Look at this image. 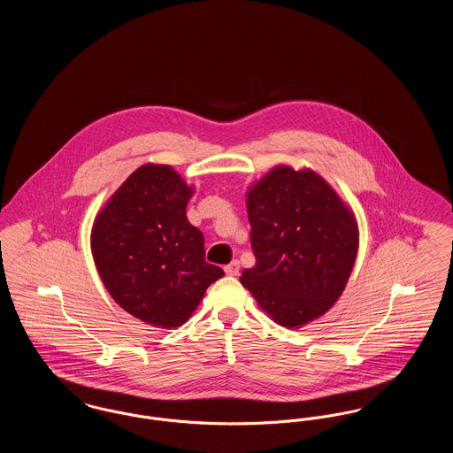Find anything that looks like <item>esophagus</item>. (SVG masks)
Returning <instances> with one entry per match:
<instances>
[{"instance_id": "34e87169", "label": "esophagus", "mask_w": 453, "mask_h": 453, "mask_svg": "<svg viewBox=\"0 0 453 453\" xmlns=\"http://www.w3.org/2000/svg\"><path fill=\"white\" fill-rule=\"evenodd\" d=\"M224 270H226V273H227V275H231V277H236L237 273H239V261L234 259L233 263L226 265V266H224Z\"/></svg>"}]
</instances>
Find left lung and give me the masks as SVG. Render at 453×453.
Listing matches in <instances>:
<instances>
[{"label": "left lung", "mask_w": 453, "mask_h": 453, "mask_svg": "<svg viewBox=\"0 0 453 453\" xmlns=\"http://www.w3.org/2000/svg\"><path fill=\"white\" fill-rule=\"evenodd\" d=\"M257 265L241 275L273 321L296 327L345 290L358 250L355 217L319 174L279 166L248 194Z\"/></svg>", "instance_id": "left-lung-1"}]
</instances>
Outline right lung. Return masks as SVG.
I'll return each instance as SVG.
<instances>
[{"instance_id": "add662e5", "label": "right lung", "mask_w": 453, "mask_h": 453, "mask_svg": "<svg viewBox=\"0 0 453 453\" xmlns=\"http://www.w3.org/2000/svg\"><path fill=\"white\" fill-rule=\"evenodd\" d=\"M192 190L170 166L144 165L96 217L91 251L110 296L144 323H185L224 277L205 261L203 234L187 219Z\"/></svg>"}]
</instances>
